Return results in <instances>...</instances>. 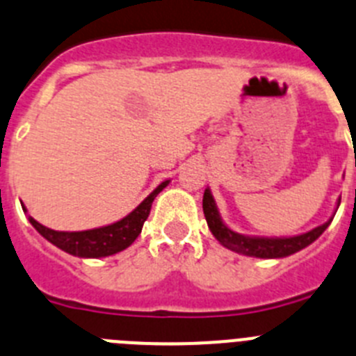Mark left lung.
Wrapping results in <instances>:
<instances>
[{"instance_id":"left-lung-1","label":"left lung","mask_w":356,"mask_h":356,"mask_svg":"<svg viewBox=\"0 0 356 356\" xmlns=\"http://www.w3.org/2000/svg\"><path fill=\"white\" fill-rule=\"evenodd\" d=\"M341 205V201H339ZM203 212H205V219L209 222L210 232L213 237L221 242L222 246L228 248L237 253L248 254V257H259V259H284L289 254L296 253V251L303 250L308 244H312L317 237H319L328 225L332 222L326 221L325 225L317 226V228L310 229L303 235H296V237H285V238H266V237H246V235L235 234L225 222L221 221L219 212H217L216 201H213L212 194L207 188L203 194Z\"/></svg>"}]
</instances>
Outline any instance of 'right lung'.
Wrapping results in <instances>:
<instances>
[{"label":"right lung","instance_id":"obj_1","mask_svg":"<svg viewBox=\"0 0 356 356\" xmlns=\"http://www.w3.org/2000/svg\"><path fill=\"white\" fill-rule=\"evenodd\" d=\"M168 184L169 180L162 181L130 216H127L121 221L114 222V225L103 226V228L85 229V232H55V229L46 228L40 222H37L31 216H28V219H30L33 228L44 238H48L51 244H55L56 248H60L65 253L74 254V257H83V259L108 257V254L127 250L131 242L139 237L144 221L149 216L153 200H155L156 194Z\"/></svg>","mask_w":356,"mask_h":356}]
</instances>
